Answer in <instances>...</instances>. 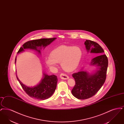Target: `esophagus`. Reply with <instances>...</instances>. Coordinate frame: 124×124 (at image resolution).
Listing matches in <instances>:
<instances>
[{"label": "esophagus", "mask_w": 124, "mask_h": 124, "mask_svg": "<svg viewBox=\"0 0 124 124\" xmlns=\"http://www.w3.org/2000/svg\"><path fill=\"white\" fill-rule=\"evenodd\" d=\"M60 78L62 79H64V80H66L69 78V77L68 76H67L66 74H64V73H61L60 75Z\"/></svg>", "instance_id": "obj_1"}]
</instances>
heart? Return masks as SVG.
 Returning a JSON list of instances; mask_svg holds the SVG:
<instances>
[{
    "mask_svg": "<svg viewBox=\"0 0 124 124\" xmlns=\"http://www.w3.org/2000/svg\"><path fill=\"white\" fill-rule=\"evenodd\" d=\"M82 55V50L78 46H62L53 50L45 60L50 67L55 68L57 63H60L64 71H72L79 65Z\"/></svg>",
    "mask_w": 124,
    "mask_h": 124,
    "instance_id": "obj_1",
    "label": "heart"
}]
</instances>
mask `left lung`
<instances>
[{
	"mask_svg": "<svg viewBox=\"0 0 124 124\" xmlns=\"http://www.w3.org/2000/svg\"><path fill=\"white\" fill-rule=\"evenodd\" d=\"M85 45L87 53L99 55L92 59L90 65L96 67V70L90 73L82 69L73 73L72 77L75 85L71 91L72 95L79 100L87 99L94 96L105 82L108 64V59L104 50L96 42L86 40Z\"/></svg>",
	"mask_w": 124,
	"mask_h": 124,
	"instance_id": "8db88e82",
	"label": "left lung"
}]
</instances>
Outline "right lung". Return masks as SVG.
<instances>
[{
    "label": "right lung",
    "mask_w": 124,
    "mask_h": 124,
    "mask_svg": "<svg viewBox=\"0 0 124 124\" xmlns=\"http://www.w3.org/2000/svg\"><path fill=\"white\" fill-rule=\"evenodd\" d=\"M57 38L41 39H35L25 43L22 47H20L18 51V54L24 52L25 49L35 50L39 54H41V50L45 49ZM16 57L15 63L16 62ZM17 79L25 92L30 97L39 100H45L49 98L52 96L55 91L58 82L57 77L55 75H49L43 72V77L38 84L33 87L26 86L21 82L17 75Z\"/></svg>",
    "instance_id": "1"
}]
</instances>
